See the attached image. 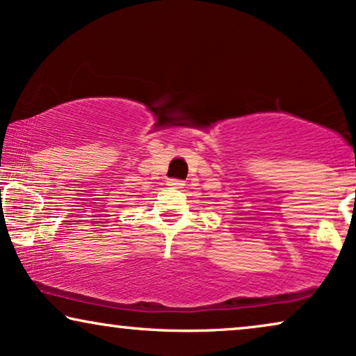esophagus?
<instances>
[{
	"mask_svg": "<svg viewBox=\"0 0 356 356\" xmlns=\"http://www.w3.org/2000/svg\"><path fill=\"white\" fill-rule=\"evenodd\" d=\"M167 184H168L170 188H181L184 183L181 181V179H168Z\"/></svg>",
	"mask_w": 356,
	"mask_h": 356,
	"instance_id": "1",
	"label": "esophagus"
}]
</instances>
